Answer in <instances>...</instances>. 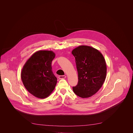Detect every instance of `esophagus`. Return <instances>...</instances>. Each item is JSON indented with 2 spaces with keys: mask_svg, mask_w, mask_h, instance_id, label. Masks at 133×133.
<instances>
[{
  "mask_svg": "<svg viewBox=\"0 0 133 133\" xmlns=\"http://www.w3.org/2000/svg\"><path fill=\"white\" fill-rule=\"evenodd\" d=\"M58 78L59 79H64L66 78V76H64V75H61V76H59Z\"/></svg>",
  "mask_w": 133,
  "mask_h": 133,
  "instance_id": "34e87169",
  "label": "esophagus"
}]
</instances>
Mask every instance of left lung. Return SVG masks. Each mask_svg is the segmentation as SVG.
<instances>
[{
	"instance_id": "1",
	"label": "left lung",
	"mask_w": 133,
	"mask_h": 133,
	"mask_svg": "<svg viewBox=\"0 0 133 133\" xmlns=\"http://www.w3.org/2000/svg\"><path fill=\"white\" fill-rule=\"evenodd\" d=\"M72 54L75 58L78 82L73 90L83 98L96 94L102 86L107 75V64L102 54L94 48L80 45Z\"/></svg>"
}]
</instances>
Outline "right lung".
Segmentation results:
<instances>
[{"mask_svg":"<svg viewBox=\"0 0 133 133\" xmlns=\"http://www.w3.org/2000/svg\"><path fill=\"white\" fill-rule=\"evenodd\" d=\"M55 57L51 51H38L24 64L21 73L23 84L32 95L43 99L54 90L57 79L54 75L52 61Z\"/></svg>","mask_w":133,"mask_h":133,"instance_id":"add662e5","label":"right lung"}]
</instances>
